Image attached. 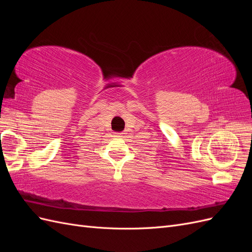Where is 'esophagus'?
Wrapping results in <instances>:
<instances>
[{"mask_svg":"<svg viewBox=\"0 0 252 252\" xmlns=\"http://www.w3.org/2000/svg\"><path fill=\"white\" fill-rule=\"evenodd\" d=\"M114 134L118 135V136H122V135L124 134V132H114Z\"/></svg>","mask_w":252,"mask_h":252,"instance_id":"1","label":"esophagus"}]
</instances>
